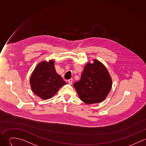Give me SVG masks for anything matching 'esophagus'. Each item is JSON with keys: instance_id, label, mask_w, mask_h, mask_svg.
Wrapping results in <instances>:
<instances>
[{"instance_id": "34e87169", "label": "esophagus", "mask_w": 146, "mask_h": 146, "mask_svg": "<svg viewBox=\"0 0 146 146\" xmlns=\"http://www.w3.org/2000/svg\"><path fill=\"white\" fill-rule=\"evenodd\" d=\"M68 82L69 83V84H72V83H73V79H70L68 80Z\"/></svg>"}]
</instances>
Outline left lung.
I'll return each instance as SVG.
<instances>
[{
	"mask_svg": "<svg viewBox=\"0 0 146 146\" xmlns=\"http://www.w3.org/2000/svg\"><path fill=\"white\" fill-rule=\"evenodd\" d=\"M112 79L106 67L98 60L88 63L81 74L80 80L74 83L81 101L87 104L103 101L112 87Z\"/></svg>",
	"mask_w": 146,
	"mask_h": 146,
	"instance_id": "8db88e82",
	"label": "left lung"
}]
</instances>
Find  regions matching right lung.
I'll return each instance as SVG.
<instances>
[{
    "instance_id": "add662e5",
    "label": "right lung",
    "mask_w": 146,
    "mask_h": 146,
    "mask_svg": "<svg viewBox=\"0 0 146 146\" xmlns=\"http://www.w3.org/2000/svg\"><path fill=\"white\" fill-rule=\"evenodd\" d=\"M34 93L43 100L52 98L58 90L66 84L62 78L56 74L54 61H44L38 64L30 79Z\"/></svg>"
}]
</instances>
